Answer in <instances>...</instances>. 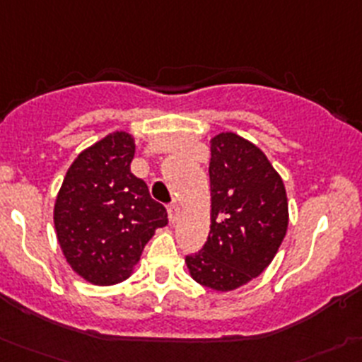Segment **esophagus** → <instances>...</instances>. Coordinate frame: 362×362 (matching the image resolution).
Instances as JSON below:
<instances>
[{
	"mask_svg": "<svg viewBox=\"0 0 362 362\" xmlns=\"http://www.w3.org/2000/svg\"><path fill=\"white\" fill-rule=\"evenodd\" d=\"M178 216H180V207L177 204H171L168 207V218H170L171 223H175L178 219Z\"/></svg>",
	"mask_w": 362,
	"mask_h": 362,
	"instance_id": "34e87169",
	"label": "esophagus"
}]
</instances>
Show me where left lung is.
<instances>
[{
	"mask_svg": "<svg viewBox=\"0 0 362 362\" xmlns=\"http://www.w3.org/2000/svg\"><path fill=\"white\" fill-rule=\"evenodd\" d=\"M209 178L211 230L185 264L192 280L227 293L272 264L288 232V194L262 150L234 132L211 139Z\"/></svg>",
	"mask_w": 362,
	"mask_h": 362,
	"instance_id": "obj_1",
	"label": "left lung"
}]
</instances>
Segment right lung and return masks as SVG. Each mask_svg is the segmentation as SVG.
Wrapping results in <instances>:
<instances>
[{
  "mask_svg": "<svg viewBox=\"0 0 362 362\" xmlns=\"http://www.w3.org/2000/svg\"><path fill=\"white\" fill-rule=\"evenodd\" d=\"M134 153L132 134L105 135L80 151L57 194V241L71 269L93 286L127 280L155 230L168 225L164 205L130 171Z\"/></svg>",
  "mask_w": 362,
  "mask_h": 362,
  "instance_id": "add662e5",
  "label": "right lung"
}]
</instances>
